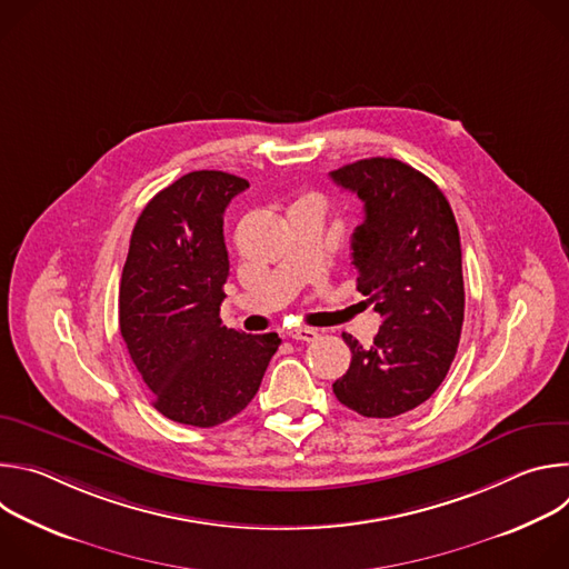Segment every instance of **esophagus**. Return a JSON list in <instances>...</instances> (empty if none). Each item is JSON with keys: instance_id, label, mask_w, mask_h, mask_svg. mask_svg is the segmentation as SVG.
I'll use <instances>...</instances> for the list:
<instances>
[{"instance_id": "esophagus-1", "label": "esophagus", "mask_w": 569, "mask_h": 569, "mask_svg": "<svg viewBox=\"0 0 569 569\" xmlns=\"http://www.w3.org/2000/svg\"><path fill=\"white\" fill-rule=\"evenodd\" d=\"M286 336L297 342H315L319 338L317 331H312V329H290V331H286Z\"/></svg>"}]
</instances>
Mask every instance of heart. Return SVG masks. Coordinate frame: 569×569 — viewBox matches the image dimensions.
Returning <instances> with one entry per match:
<instances>
[{
    "mask_svg": "<svg viewBox=\"0 0 569 569\" xmlns=\"http://www.w3.org/2000/svg\"><path fill=\"white\" fill-rule=\"evenodd\" d=\"M308 200H312V202H317V200H315V198H308Z\"/></svg>",
    "mask_w": 569,
    "mask_h": 569,
    "instance_id": "b5f03b06",
    "label": "heart"
}]
</instances>
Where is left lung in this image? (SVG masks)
<instances>
[{"label":"left lung","mask_w":569,"mask_h":569,"mask_svg":"<svg viewBox=\"0 0 569 569\" xmlns=\"http://www.w3.org/2000/svg\"><path fill=\"white\" fill-rule=\"evenodd\" d=\"M331 180L365 202L351 250L358 290L382 327L365 349H351L333 391L349 410L391 419L426 402L443 382L461 336L463 274L455 213L441 189L393 157L353 161Z\"/></svg>","instance_id":"obj_1"}]
</instances>
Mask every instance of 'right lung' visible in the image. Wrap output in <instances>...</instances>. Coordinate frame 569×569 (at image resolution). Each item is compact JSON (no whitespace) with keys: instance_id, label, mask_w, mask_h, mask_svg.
<instances>
[{"instance_id":"1","label":"right lung","mask_w":569,"mask_h":569,"mask_svg":"<svg viewBox=\"0 0 569 569\" xmlns=\"http://www.w3.org/2000/svg\"><path fill=\"white\" fill-rule=\"evenodd\" d=\"M248 180L193 171L141 211L119 288V329L154 410L213 428L257 396L281 340L222 327L229 259L222 213Z\"/></svg>"}]
</instances>
